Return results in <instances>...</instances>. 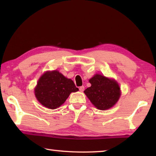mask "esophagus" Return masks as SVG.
Segmentation results:
<instances>
[{"instance_id": "1", "label": "esophagus", "mask_w": 156, "mask_h": 156, "mask_svg": "<svg viewBox=\"0 0 156 156\" xmlns=\"http://www.w3.org/2000/svg\"><path fill=\"white\" fill-rule=\"evenodd\" d=\"M79 90H80V91H83L84 90V86H81L79 87Z\"/></svg>"}]
</instances>
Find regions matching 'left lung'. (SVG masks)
<instances>
[{
    "mask_svg": "<svg viewBox=\"0 0 156 156\" xmlns=\"http://www.w3.org/2000/svg\"><path fill=\"white\" fill-rule=\"evenodd\" d=\"M89 83L91 86L84 92L97 109H110L119 99L120 89L115 80L96 74L89 80Z\"/></svg>",
    "mask_w": 156,
    "mask_h": 156,
    "instance_id": "8db88e82",
    "label": "left lung"
}]
</instances>
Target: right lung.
I'll list each match as a JSON object with an SVG mask.
<instances>
[{
	"label": "right lung",
	"instance_id": "right-lung-1",
	"mask_svg": "<svg viewBox=\"0 0 156 156\" xmlns=\"http://www.w3.org/2000/svg\"><path fill=\"white\" fill-rule=\"evenodd\" d=\"M78 91L71 79L65 78L58 71L44 73L35 88V96L40 103L55 109L64 103L72 92Z\"/></svg>",
	"mask_w": 156,
	"mask_h": 156
}]
</instances>
